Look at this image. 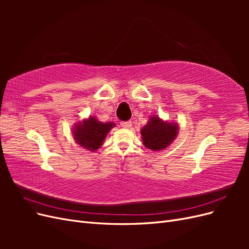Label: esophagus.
Masks as SVG:
<instances>
[{
    "label": "esophagus",
    "mask_w": 249,
    "mask_h": 249,
    "mask_svg": "<svg viewBox=\"0 0 249 249\" xmlns=\"http://www.w3.org/2000/svg\"><path fill=\"white\" fill-rule=\"evenodd\" d=\"M120 125H122L124 129H130L132 126V122H122L120 123Z\"/></svg>",
    "instance_id": "obj_1"
}]
</instances>
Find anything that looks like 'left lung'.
<instances>
[{
  "mask_svg": "<svg viewBox=\"0 0 249 249\" xmlns=\"http://www.w3.org/2000/svg\"><path fill=\"white\" fill-rule=\"evenodd\" d=\"M178 133V123L166 122L158 115H154L141 129V138L146 148L158 152L168 147L177 138Z\"/></svg>",
  "mask_w": 249,
  "mask_h": 249,
  "instance_id": "8db88e82",
  "label": "left lung"
}]
</instances>
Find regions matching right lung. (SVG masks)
Returning a JSON list of instances; mask_svg holds the SVG:
<instances>
[{"label": "right lung", "instance_id": "obj_1", "mask_svg": "<svg viewBox=\"0 0 249 249\" xmlns=\"http://www.w3.org/2000/svg\"><path fill=\"white\" fill-rule=\"evenodd\" d=\"M113 126H115L114 123H102L96 117L89 116L74 124L71 134L81 147L95 152L103 145L105 138Z\"/></svg>", "mask_w": 249, "mask_h": 249}]
</instances>
